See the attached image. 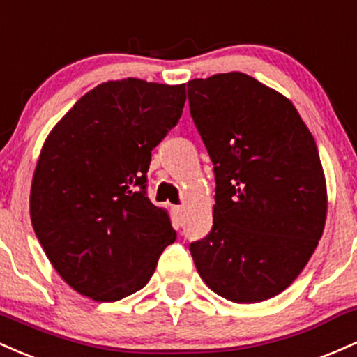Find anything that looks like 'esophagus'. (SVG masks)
<instances>
[{"mask_svg": "<svg viewBox=\"0 0 357 357\" xmlns=\"http://www.w3.org/2000/svg\"><path fill=\"white\" fill-rule=\"evenodd\" d=\"M172 211H174V214L177 215L178 219H182V214H183V206H174V207H172Z\"/></svg>", "mask_w": 357, "mask_h": 357, "instance_id": "esophagus-1", "label": "esophagus"}]
</instances>
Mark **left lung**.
<instances>
[{
    "label": "left lung",
    "instance_id": "1",
    "mask_svg": "<svg viewBox=\"0 0 357 357\" xmlns=\"http://www.w3.org/2000/svg\"><path fill=\"white\" fill-rule=\"evenodd\" d=\"M187 94L215 175L212 229L190 255L212 291L263 302L294 283L322 238L317 145L290 99L243 72L194 79Z\"/></svg>",
    "mask_w": 357,
    "mask_h": 357
}]
</instances>
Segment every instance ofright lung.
I'll return each instance as SVG.
<instances>
[{"instance_id":"add662e5","label":"right lung","mask_w":357,"mask_h":357,"mask_svg":"<svg viewBox=\"0 0 357 357\" xmlns=\"http://www.w3.org/2000/svg\"><path fill=\"white\" fill-rule=\"evenodd\" d=\"M183 104L185 84L107 81L47 136L31 180V226L55 271L84 297L116 302L142 290L177 238L145 187L151 150Z\"/></svg>"}]
</instances>
